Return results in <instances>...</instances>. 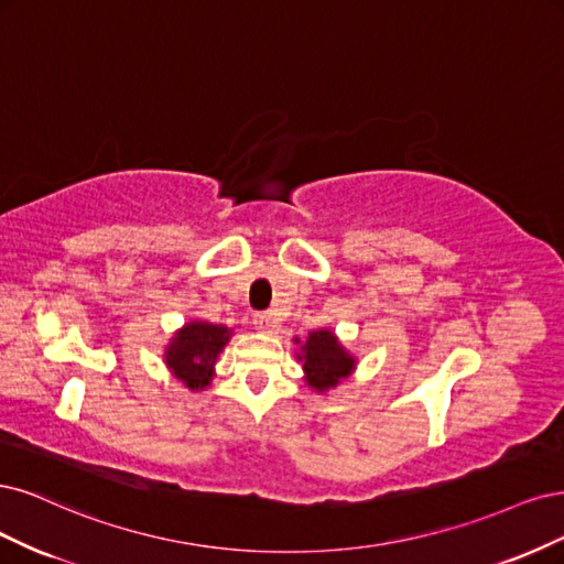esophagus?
I'll return each instance as SVG.
<instances>
[{
  "label": "esophagus",
  "instance_id": "34e87169",
  "mask_svg": "<svg viewBox=\"0 0 564 564\" xmlns=\"http://www.w3.org/2000/svg\"><path fill=\"white\" fill-rule=\"evenodd\" d=\"M252 325H256V330H260V333H271V330L276 328V321H274V316H271V314L260 312V314L252 316Z\"/></svg>",
  "mask_w": 564,
  "mask_h": 564
}]
</instances>
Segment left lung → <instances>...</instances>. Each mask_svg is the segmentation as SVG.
<instances>
[{"instance_id":"8db88e82","label":"left lung","mask_w":564,"mask_h":564,"mask_svg":"<svg viewBox=\"0 0 564 564\" xmlns=\"http://www.w3.org/2000/svg\"><path fill=\"white\" fill-rule=\"evenodd\" d=\"M302 351L304 356H300V360H304L302 368L306 372V381L316 391L335 387L341 377L354 370V358L341 349V344L330 330L308 335Z\"/></svg>"}]
</instances>
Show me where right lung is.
<instances>
[{"label":"right lung","instance_id":"add662e5","mask_svg":"<svg viewBox=\"0 0 564 564\" xmlns=\"http://www.w3.org/2000/svg\"><path fill=\"white\" fill-rule=\"evenodd\" d=\"M229 341V330L225 325L189 323L180 330L166 351L169 368L177 379H183L189 389H204L213 377V366L217 354Z\"/></svg>","mask_w":564,"mask_h":564}]
</instances>
